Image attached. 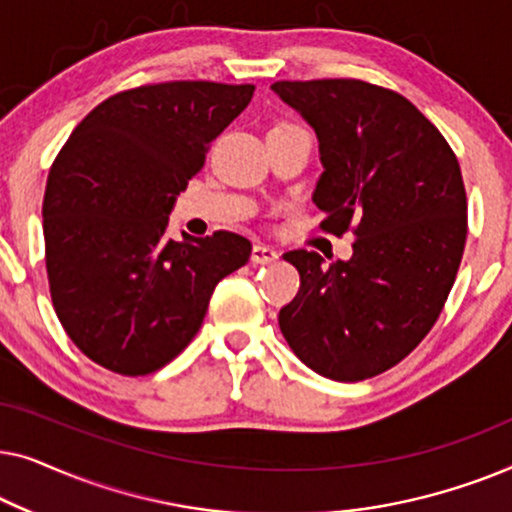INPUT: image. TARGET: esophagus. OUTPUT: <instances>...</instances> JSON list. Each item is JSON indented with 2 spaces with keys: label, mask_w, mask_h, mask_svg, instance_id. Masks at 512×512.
<instances>
[{
  "label": "esophagus",
  "mask_w": 512,
  "mask_h": 512,
  "mask_svg": "<svg viewBox=\"0 0 512 512\" xmlns=\"http://www.w3.org/2000/svg\"><path fill=\"white\" fill-rule=\"evenodd\" d=\"M279 258V254L268 244H254V249H251V263H258V265H265V263H275Z\"/></svg>",
  "instance_id": "1"
}]
</instances>
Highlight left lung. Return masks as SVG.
Listing matches in <instances>:
<instances>
[{"instance_id":"obj_1","label":"left lung","mask_w":512,"mask_h":512,"mask_svg":"<svg viewBox=\"0 0 512 512\" xmlns=\"http://www.w3.org/2000/svg\"><path fill=\"white\" fill-rule=\"evenodd\" d=\"M275 93L317 135L324 172L312 202L324 228L354 223V254L326 265L289 251L300 291L279 328L314 373L380 375L436 324L466 244V191L450 144L403 95L354 79L277 81Z\"/></svg>"}]
</instances>
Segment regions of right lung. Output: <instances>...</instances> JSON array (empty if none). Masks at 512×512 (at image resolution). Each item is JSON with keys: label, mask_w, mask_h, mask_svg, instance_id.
Wrapping results in <instances>:
<instances>
[{"label": "right lung", "mask_w": 512, "mask_h": 512, "mask_svg": "<svg viewBox=\"0 0 512 512\" xmlns=\"http://www.w3.org/2000/svg\"><path fill=\"white\" fill-rule=\"evenodd\" d=\"M254 86L172 81L125 90L76 125L48 174L46 272L60 324L88 359L149 375L200 331L247 237H167L177 195Z\"/></svg>", "instance_id": "add662e5"}]
</instances>
